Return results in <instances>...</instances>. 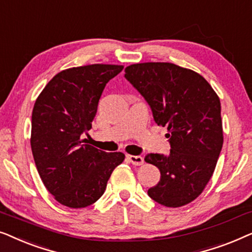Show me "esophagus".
Returning <instances> with one entry per match:
<instances>
[{"instance_id": "esophagus-1", "label": "esophagus", "mask_w": 252, "mask_h": 252, "mask_svg": "<svg viewBox=\"0 0 252 252\" xmlns=\"http://www.w3.org/2000/svg\"><path fill=\"white\" fill-rule=\"evenodd\" d=\"M127 158H128L130 163H132L133 165H135V166H140V165L144 164L143 157H141V156H133V155H128Z\"/></svg>"}]
</instances>
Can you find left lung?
I'll return each mask as SVG.
<instances>
[{
    "mask_svg": "<svg viewBox=\"0 0 252 252\" xmlns=\"http://www.w3.org/2000/svg\"><path fill=\"white\" fill-rule=\"evenodd\" d=\"M125 78L149 104L157 125L168 130L170 154L144 158L160 171L148 195L168 208L188 204L204 190L222 148L218 95L202 75L172 63L129 65Z\"/></svg>",
    "mask_w": 252,
    "mask_h": 252,
    "instance_id": "obj_1",
    "label": "left lung"
}]
</instances>
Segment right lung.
<instances>
[{"label": "right lung", "mask_w": 252, "mask_h": 252, "mask_svg": "<svg viewBox=\"0 0 252 252\" xmlns=\"http://www.w3.org/2000/svg\"><path fill=\"white\" fill-rule=\"evenodd\" d=\"M122 65L93 64L57 73L41 92L32 112L31 147L48 191L68 208H86L104 194L123 153L84 144L105 85Z\"/></svg>", "instance_id": "1"}]
</instances>
